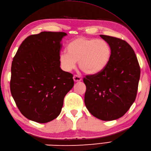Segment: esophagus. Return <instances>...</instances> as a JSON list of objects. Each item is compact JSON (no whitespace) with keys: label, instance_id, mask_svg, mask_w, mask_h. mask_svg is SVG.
I'll use <instances>...</instances> for the list:
<instances>
[{"label":"esophagus","instance_id":"esophagus-1","mask_svg":"<svg viewBox=\"0 0 151 151\" xmlns=\"http://www.w3.org/2000/svg\"><path fill=\"white\" fill-rule=\"evenodd\" d=\"M73 80H74V81L76 82H80V81H82V78H81V76L75 75H74V76H73Z\"/></svg>","mask_w":151,"mask_h":151}]
</instances>
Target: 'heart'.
Returning a JSON list of instances; mask_svg holds the SVG:
<instances>
[{"mask_svg": "<svg viewBox=\"0 0 151 151\" xmlns=\"http://www.w3.org/2000/svg\"><path fill=\"white\" fill-rule=\"evenodd\" d=\"M111 56V47L106 41L80 37L68 45L67 53L60 54V62L65 71L75 69L76 62H78L83 72L94 75L107 67Z\"/></svg>", "mask_w": 151, "mask_h": 151, "instance_id": "b5f03b06", "label": "heart"}]
</instances>
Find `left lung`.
<instances>
[{
	"instance_id": "1",
	"label": "left lung",
	"mask_w": 151,
	"mask_h": 151,
	"mask_svg": "<svg viewBox=\"0 0 151 151\" xmlns=\"http://www.w3.org/2000/svg\"><path fill=\"white\" fill-rule=\"evenodd\" d=\"M100 36L111 47V59L102 72L83 79L86 86L84 102L94 117L112 121L123 116L135 101L140 67L127 41L106 35Z\"/></svg>"
}]
</instances>
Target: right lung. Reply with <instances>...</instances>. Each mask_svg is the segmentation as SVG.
Here are the masks:
<instances>
[{
    "mask_svg": "<svg viewBox=\"0 0 151 151\" xmlns=\"http://www.w3.org/2000/svg\"><path fill=\"white\" fill-rule=\"evenodd\" d=\"M67 35L41 32L25 39L13 58L10 91L21 113L40 123L60 115L73 75L60 68V42Z\"/></svg>",
    "mask_w": 151,
    "mask_h": 151,
    "instance_id": "obj_1",
    "label": "right lung"
}]
</instances>
